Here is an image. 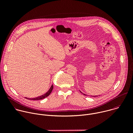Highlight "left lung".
Returning a JSON list of instances; mask_svg holds the SVG:
<instances>
[{
    "instance_id": "left-lung-1",
    "label": "left lung",
    "mask_w": 133,
    "mask_h": 133,
    "mask_svg": "<svg viewBox=\"0 0 133 133\" xmlns=\"http://www.w3.org/2000/svg\"><path fill=\"white\" fill-rule=\"evenodd\" d=\"M84 95H85V94H84ZM94 97H95V96H94Z\"/></svg>"
}]
</instances>
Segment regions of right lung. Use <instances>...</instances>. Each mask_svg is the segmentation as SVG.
<instances>
[{
    "label": "right lung",
    "instance_id": "1",
    "mask_svg": "<svg viewBox=\"0 0 133 133\" xmlns=\"http://www.w3.org/2000/svg\"><path fill=\"white\" fill-rule=\"evenodd\" d=\"M52 89H53V85H52V86H51V87L50 88L49 90L46 94H45L44 95H42V96H39V97H36V98H26H26H27V99H30V100H41V99H44V98L47 97V96H48L50 94V93L51 92V91H52Z\"/></svg>",
    "mask_w": 133,
    "mask_h": 133
}]
</instances>
